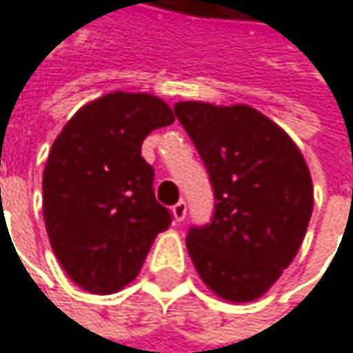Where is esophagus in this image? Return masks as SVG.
Segmentation results:
<instances>
[{
	"label": "esophagus",
	"mask_w": 353,
	"mask_h": 353,
	"mask_svg": "<svg viewBox=\"0 0 353 353\" xmlns=\"http://www.w3.org/2000/svg\"><path fill=\"white\" fill-rule=\"evenodd\" d=\"M172 211H174V219H176L177 223L183 221V219H185V213H188V205H185V201H177Z\"/></svg>",
	"instance_id": "34e87169"
}]
</instances>
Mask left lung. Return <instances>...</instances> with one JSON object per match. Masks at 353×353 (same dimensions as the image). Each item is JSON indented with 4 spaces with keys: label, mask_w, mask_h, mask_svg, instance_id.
I'll use <instances>...</instances> for the list:
<instances>
[{
    "label": "left lung",
    "mask_w": 353,
    "mask_h": 353,
    "mask_svg": "<svg viewBox=\"0 0 353 353\" xmlns=\"http://www.w3.org/2000/svg\"><path fill=\"white\" fill-rule=\"evenodd\" d=\"M215 190L213 221L192 229L188 253L205 286L227 302H253L299 253L314 207L300 148L249 104L183 100L174 106Z\"/></svg>",
    "instance_id": "obj_1"
}]
</instances>
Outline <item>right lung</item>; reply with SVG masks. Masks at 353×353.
Instances as JSON below:
<instances>
[{
  "label": "right lung",
  "instance_id": "right-lung-1",
  "mask_svg": "<svg viewBox=\"0 0 353 353\" xmlns=\"http://www.w3.org/2000/svg\"><path fill=\"white\" fill-rule=\"evenodd\" d=\"M174 120L158 97L114 90L81 106L54 138L43 170V217L57 261L86 292L130 284L172 225L154 197L142 142Z\"/></svg>",
  "mask_w": 353,
  "mask_h": 353
}]
</instances>
